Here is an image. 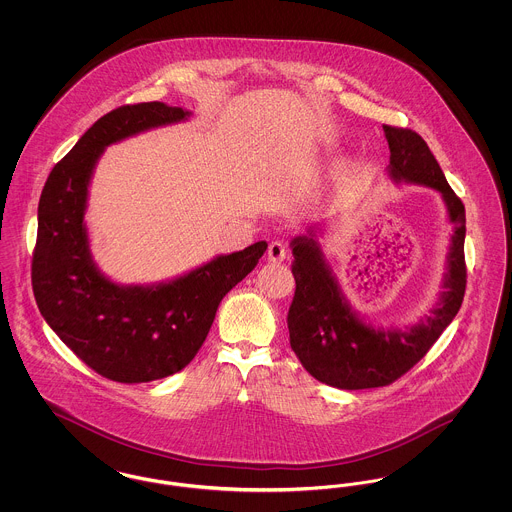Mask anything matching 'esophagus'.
Instances as JSON below:
<instances>
[{"mask_svg": "<svg viewBox=\"0 0 512 512\" xmlns=\"http://www.w3.org/2000/svg\"><path fill=\"white\" fill-rule=\"evenodd\" d=\"M288 257V247L284 245V242H272L268 245V259L274 261V263H282L286 261Z\"/></svg>", "mask_w": 512, "mask_h": 512, "instance_id": "34e87169", "label": "esophagus"}]
</instances>
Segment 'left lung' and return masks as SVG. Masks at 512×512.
Listing matches in <instances>:
<instances>
[{"label": "left lung", "mask_w": 512, "mask_h": 512, "mask_svg": "<svg viewBox=\"0 0 512 512\" xmlns=\"http://www.w3.org/2000/svg\"><path fill=\"white\" fill-rule=\"evenodd\" d=\"M384 134L390 146L386 171L391 180L436 190L453 224L443 292L430 315L416 324L376 328L365 322L341 292L338 276L318 244L322 228L313 226L305 236L293 238L295 295L288 313L290 345L311 376L338 390L388 386L411 370L457 317L466 288L463 201L451 190L430 147L416 132L384 124Z\"/></svg>", "instance_id": "8db88e82"}]
</instances>
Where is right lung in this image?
Returning a JSON list of instances; mask_svg holds the SVG:
<instances>
[{
	"instance_id": "add662e5",
	"label": "right lung",
	"mask_w": 512,
	"mask_h": 512,
	"mask_svg": "<svg viewBox=\"0 0 512 512\" xmlns=\"http://www.w3.org/2000/svg\"><path fill=\"white\" fill-rule=\"evenodd\" d=\"M190 115L161 101L122 105L103 115L49 172L40 195L32 255L38 309L78 359L113 382L161 380L188 365L207 338L222 297L267 251V242H257L147 286L117 284L96 265L84 215L103 149Z\"/></svg>"
}]
</instances>
